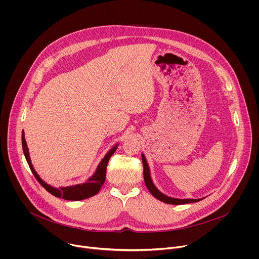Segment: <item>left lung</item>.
I'll list each match as a JSON object with an SVG mask.
<instances>
[{"label": "left lung", "instance_id": "left-lung-1", "mask_svg": "<svg viewBox=\"0 0 259 259\" xmlns=\"http://www.w3.org/2000/svg\"><path fill=\"white\" fill-rule=\"evenodd\" d=\"M142 158V164H143V177H144V182L145 186L151 192V194L157 198L158 200L167 203V204H172V205H182V204H189V203H195V202H199L201 199H184V200H180V199H174V198H170L165 196L164 194H162L161 192H159L156 187L154 186V183L151 179V175H150V169L149 166H147L146 160L144 158V156H141Z\"/></svg>", "mask_w": 259, "mask_h": 259}]
</instances>
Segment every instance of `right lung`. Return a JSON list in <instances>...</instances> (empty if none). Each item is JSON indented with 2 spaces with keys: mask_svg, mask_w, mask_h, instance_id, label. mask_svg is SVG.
<instances>
[{
  "mask_svg": "<svg viewBox=\"0 0 259 259\" xmlns=\"http://www.w3.org/2000/svg\"><path fill=\"white\" fill-rule=\"evenodd\" d=\"M22 149H23V153L25 156V159L27 161V164L30 168V170L32 171L34 177L36 178V180L39 181V183L41 186L48 191L50 194H52L55 197L58 198H62L64 200H68V201H80V200H84L87 198H90L94 195H96L99 190L101 189V187L103 186V183L105 181V176H106V167H107V163L110 159V157L113 156V154L116 152L117 150V145L115 147H113L112 150H110L105 157L102 159V161L100 162L95 174L84 184H79V186H75V187H68V188H60L58 189H54L50 186H48L47 183H45L40 177L39 175L35 173V171L33 170L31 163H30V159L28 156V149H27V145H26V141L24 138V132H22Z\"/></svg>",
  "mask_w": 259,
  "mask_h": 259,
  "instance_id": "1",
  "label": "right lung"
}]
</instances>
